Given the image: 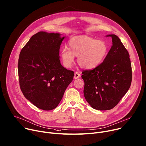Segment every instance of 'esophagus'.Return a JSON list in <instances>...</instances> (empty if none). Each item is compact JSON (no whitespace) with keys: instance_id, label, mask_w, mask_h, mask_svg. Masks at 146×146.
<instances>
[{"instance_id":"1","label":"esophagus","mask_w":146,"mask_h":146,"mask_svg":"<svg viewBox=\"0 0 146 146\" xmlns=\"http://www.w3.org/2000/svg\"><path fill=\"white\" fill-rule=\"evenodd\" d=\"M80 76H81L80 74H79L78 72H76L74 74V79H78V78H79Z\"/></svg>"}]
</instances>
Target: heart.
Here are the masks:
<instances>
[{
  "mask_svg": "<svg viewBox=\"0 0 146 146\" xmlns=\"http://www.w3.org/2000/svg\"><path fill=\"white\" fill-rule=\"evenodd\" d=\"M68 45L71 50L64 47L61 51L63 65L67 68L72 66L75 56H78V63L82 68L95 69L103 62L109 51L104 41L85 35L71 38Z\"/></svg>",
  "mask_w": 146,
  "mask_h": 146,
  "instance_id": "1",
  "label": "heart"
}]
</instances>
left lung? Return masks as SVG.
Listing matches in <instances>:
<instances>
[{"label": "left lung", "instance_id": "1", "mask_svg": "<svg viewBox=\"0 0 146 146\" xmlns=\"http://www.w3.org/2000/svg\"><path fill=\"white\" fill-rule=\"evenodd\" d=\"M112 46L103 62L92 70L82 72L84 95L87 102L96 110L113 108L128 91L132 72L128 51L115 35H109Z\"/></svg>", "mask_w": 146, "mask_h": 146}]
</instances>
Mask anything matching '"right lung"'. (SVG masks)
<instances>
[{
    "mask_svg": "<svg viewBox=\"0 0 146 146\" xmlns=\"http://www.w3.org/2000/svg\"><path fill=\"white\" fill-rule=\"evenodd\" d=\"M61 35L40 31L30 38L19 55L21 90L30 102L44 110L58 105L74 75L61 64L60 48L65 37Z\"/></svg>",
    "mask_w": 146,
    "mask_h": 146,
    "instance_id": "right-lung-1",
    "label": "right lung"
}]
</instances>
